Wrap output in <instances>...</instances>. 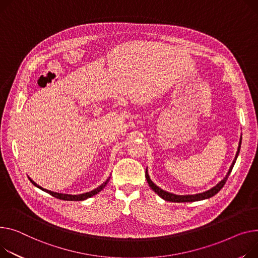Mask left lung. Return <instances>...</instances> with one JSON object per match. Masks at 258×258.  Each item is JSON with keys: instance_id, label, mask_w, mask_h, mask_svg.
<instances>
[{"instance_id": "8db88e82", "label": "left lung", "mask_w": 258, "mask_h": 258, "mask_svg": "<svg viewBox=\"0 0 258 258\" xmlns=\"http://www.w3.org/2000/svg\"><path fill=\"white\" fill-rule=\"evenodd\" d=\"M241 144H242V137H241V139H239L237 152H236V154H235V158H234V160H233V162H232V164H231V166H230V169H229V171H228L227 175L224 177V179L221 180L217 185H215L214 187L211 188V190H209V191H207V192H203V193L196 194V195H175V194H172V193H169V192H167V191H164V190H162L161 187H159L157 184H154V183L151 181V179L149 178L147 170H146V172H145V177H146V179H147V182H148L149 186L152 188V190H153L154 192H156L161 198H163V199L166 200V201H170V202H193V201H199V200L211 198V197H213L214 195H216V194L221 190V188H222L223 186H224L225 182L227 181V178H228L229 174L231 173L232 168H233V166H234V164H235L236 158H237L238 153H239V148H241Z\"/></svg>"}]
</instances>
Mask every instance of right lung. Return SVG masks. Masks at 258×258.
Returning a JSON list of instances; mask_svg holds the SVG:
<instances>
[{
	"label": "right lung",
	"instance_id": "obj_1",
	"mask_svg": "<svg viewBox=\"0 0 258 258\" xmlns=\"http://www.w3.org/2000/svg\"><path fill=\"white\" fill-rule=\"evenodd\" d=\"M29 179H30V181L34 184V185H36L37 187H39V188H41L42 191H44V192H46V193H48L49 195H51L53 197H55V198H58V199H61V200H67V201H81V200H85V199H87V198H90V197H92V196H94V195H96L97 193H99L102 188H104L105 186H106V184L109 182V179L110 178H108L104 183L102 184H100L98 187H96V188H94L93 191H91V192H88V193H84V194H80V195H68V194H60V193H56V192H51V191H48V190H45V188H43V187H41L40 185H38L37 183H35L34 182L30 177H29Z\"/></svg>",
	"mask_w": 258,
	"mask_h": 258
}]
</instances>
